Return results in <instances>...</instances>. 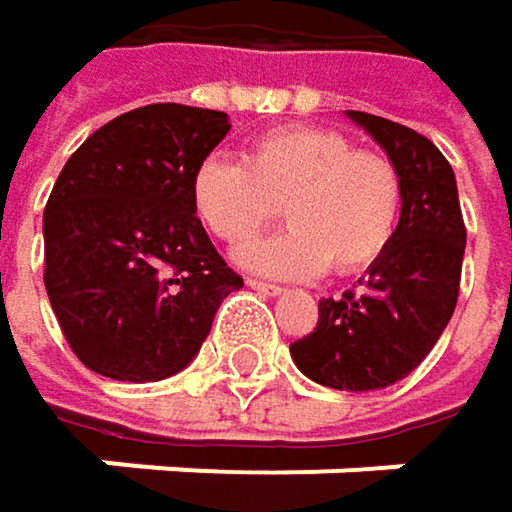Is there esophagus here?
<instances>
[{"mask_svg": "<svg viewBox=\"0 0 512 512\" xmlns=\"http://www.w3.org/2000/svg\"><path fill=\"white\" fill-rule=\"evenodd\" d=\"M246 284H249L252 290H257V293H266V296H278V293H284L278 284H266V281H257V278H249Z\"/></svg>", "mask_w": 512, "mask_h": 512, "instance_id": "34e87169", "label": "esophagus"}]
</instances>
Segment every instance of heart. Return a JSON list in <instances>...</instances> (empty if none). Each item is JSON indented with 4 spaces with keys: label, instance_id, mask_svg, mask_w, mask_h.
Here are the masks:
<instances>
[{
    "label": "heart",
    "instance_id": "heart-1",
    "mask_svg": "<svg viewBox=\"0 0 512 512\" xmlns=\"http://www.w3.org/2000/svg\"><path fill=\"white\" fill-rule=\"evenodd\" d=\"M192 207L204 228L243 246L278 213L290 228L237 252L275 278H308L329 266L353 275L394 243L403 213L397 165L329 127H278L252 142L243 162L207 156L192 174Z\"/></svg>",
    "mask_w": 512,
    "mask_h": 512
}]
</instances>
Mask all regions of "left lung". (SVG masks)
<instances>
[{"label":"left lung","mask_w":512,"mask_h":512,"mask_svg":"<svg viewBox=\"0 0 512 512\" xmlns=\"http://www.w3.org/2000/svg\"><path fill=\"white\" fill-rule=\"evenodd\" d=\"M347 115L397 165L403 213L361 287L320 299L314 332L293 341L290 356L320 385L373 391L409 376L445 332L460 296L465 222L454 168L427 136L379 115Z\"/></svg>","instance_id":"obj_1"}]
</instances>
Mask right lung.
I'll list each match as a JSON object with an SVG mask.
<instances>
[{"label": "right lung", "mask_w": 512, "mask_h": 512, "mask_svg": "<svg viewBox=\"0 0 512 512\" xmlns=\"http://www.w3.org/2000/svg\"><path fill=\"white\" fill-rule=\"evenodd\" d=\"M228 115L151 103L91 133L44 210V284L76 358L118 382L183 370L243 278L192 207V174Z\"/></svg>", "instance_id": "right-lung-1"}]
</instances>
